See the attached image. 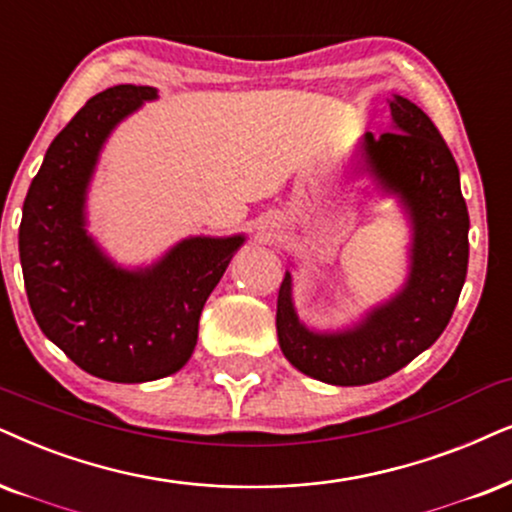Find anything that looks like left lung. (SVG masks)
Segmentation results:
<instances>
[{
  "instance_id": "8db88e82",
  "label": "left lung",
  "mask_w": 512,
  "mask_h": 512,
  "mask_svg": "<svg viewBox=\"0 0 512 512\" xmlns=\"http://www.w3.org/2000/svg\"><path fill=\"white\" fill-rule=\"evenodd\" d=\"M394 127L366 134V170L399 193L413 219L406 288L338 335L307 331L290 302V274L278 290L276 331L297 371L331 385H368L397 373L435 342L454 314L468 274L470 217L458 165L428 115L404 96L390 101Z\"/></svg>"
}]
</instances>
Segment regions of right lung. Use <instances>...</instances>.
Listing matches in <instances>:
<instances>
[{
	"mask_svg": "<svg viewBox=\"0 0 512 512\" xmlns=\"http://www.w3.org/2000/svg\"><path fill=\"white\" fill-rule=\"evenodd\" d=\"M155 99L118 84L96 94L51 141L23 203L25 293L42 333L82 371L113 383L165 378L189 361L203 304L243 243L189 238L146 271L113 267L84 231V191L118 122Z\"/></svg>",
	"mask_w": 512,
	"mask_h": 512,
	"instance_id": "obj_1",
	"label": "right lung"
}]
</instances>
